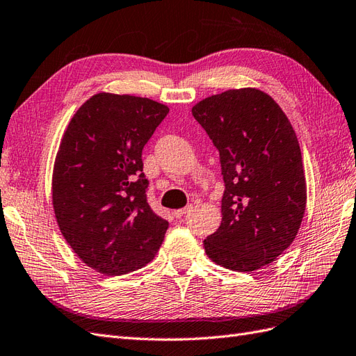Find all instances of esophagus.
<instances>
[{
  "mask_svg": "<svg viewBox=\"0 0 356 356\" xmlns=\"http://www.w3.org/2000/svg\"><path fill=\"white\" fill-rule=\"evenodd\" d=\"M191 209V205H188V207H186V208H181V209H177V211H174V217L175 218H182L184 217L188 211Z\"/></svg>",
  "mask_w": 356,
  "mask_h": 356,
  "instance_id": "34e87169",
  "label": "esophagus"
}]
</instances>
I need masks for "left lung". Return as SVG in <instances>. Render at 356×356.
<instances>
[{"label":"left lung","mask_w":356,"mask_h":356,"mask_svg":"<svg viewBox=\"0 0 356 356\" xmlns=\"http://www.w3.org/2000/svg\"><path fill=\"white\" fill-rule=\"evenodd\" d=\"M220 152L222 223L205 241L214 264L238 273L270 265L289 247L305 213L301 148L286 113L257 88L227 90L191 108Z\"/></svg>","instance_id":"1"}]
</instances>
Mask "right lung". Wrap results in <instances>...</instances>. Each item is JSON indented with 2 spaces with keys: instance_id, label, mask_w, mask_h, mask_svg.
Segmentation results:
<instances>
[{
  "instance_id": "1",
  "label": "right lung",
  "mask_w": 356,
  "mask_h": 356,
  "mask_svg": "<svg viewBox=\"0 0 356 356\" xmlns=\"http://www.w3.org/2000/svg\"><path fill=\"white\" fill-rule=\"evenodd\" d=\"M169 112L129 94L97 92L76 111L56 152L52 205L76 256L104 275L149 264L169 223L147 202L142 149Z\"/></svg>"
}]
</instances>
